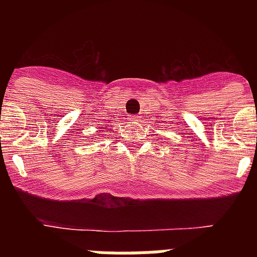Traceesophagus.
<instances>
[{
  "mask_svg": "<svg viewBox=\"0 0 257 257\" xmlns=\"http://www.w3.org/2000/svg\"><path fill=\"white\" fill-rule=\"evenodd\" d=\"M140 115H136V114H133V115H130V118H128V119H130V121H133V122H138L140 119Z\"/></svg>",
  "mask_w": 257,
  "mask_h": 257,
  "instance_id": "1",
  "label": "esophagus"
}]
</instances>
